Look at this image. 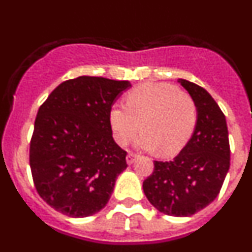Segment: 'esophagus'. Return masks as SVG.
I'll return each instance as SVG.
<instances>
[{"instance_id": "34e87169", "label": "esophagus", "mask_w": 252, "mask_h": 252, "mask_svg": "<svg viewBox=\"0 0 252 252\" xmlns=\"http://www.w3.org/2000/svg\"><path fill=\"white\" fill-rule=\"evenodd\" d=\"M137 157H139L137 154H135V153H128V154H127V157H126V161H127L128 165H130V164H132V162L135 161V160H136Z\"/></svg>"}]
</instances>
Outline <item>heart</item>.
Instances as JSON below:
<instances>
[{
  "instance_id": "heart-1",
  "label": "heart",
  "mask_w": 252,
  "mask_h": 252,
  "mask_svg": "<svg viewBox=\"0 0 252 252\" xmlns=\"http://www.w3.org/2000/svg\"><path fill=\"white\" fill-rule=\"evenodd\" d=\"M197 119L194 99L168 83L141 84L127 93L126 106L113 104L108 112L119 145H127L141 126L144 132L137 145L148 150L159 149L165 157L175 155L188 144Z\"/></svg>"
}]
</instances>
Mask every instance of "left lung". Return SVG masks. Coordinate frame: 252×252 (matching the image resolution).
<instances>
[{"label": "left lung", "mask_w": 252, "mask_h": 252, "mask_svg": "<svg viewBox=\"0 0 252 252\" xmlns=\"http://www.w3.org/2000/svg\"><path fill=\"white\" fill-rule=\"evenodd\" d=\"M179 83L197 106L194 132L171 161H154L142 189L159 212L188 217L216 199L230 169L231 151L226 117L212 95L186 79Z\"/></svg>", "instance_id": "1"}]
</instances>
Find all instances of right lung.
I'll return each instance as SVG.
<instances>
[{
  "label": "right lung",
  "mask_w": 252,
  "mask_h": 252,
  "mask_svg": "<svg viewBox=\"0 0 252 252\" xmlns=\"http://www.w3.org/2000/svg\"><path fill=\"white\" fill-rule=\"evenodd\" d=\"M128 81L78 77L60 83L40 106L30 141L34 186L69 217H88L107 204L127 153L112 137L108 112Z\"/></svg>",
  "instance_id": "add662e5"
}]
</instances>
